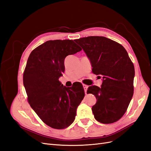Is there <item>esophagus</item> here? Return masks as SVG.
<instances>
[{
    "label": "esophagus",
    "instance_id": "1",
    "mask_svg": "<svg viewBox=\"0 0 151 151\" xmlns=\"http://www.w3.org/2000/svg\"><path fill=\"white\" fill-rule=\"evenodd\" d=\"M83 88H84L85 94H86L87 93V90H88V86L86 85V84H83Z\"/></svg>",
    "mask_w": 151,
    "mask_h": 151
}]
</instances>
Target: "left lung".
Here are the masks:
<instances>
[{"instance_id": "left-lung-1", "label": "left lung", "mask_w": 151, "mask_h": 151, "mask_svg": "<svg viewBox=\"0 0 151 151\" xmlns=\"http://www.w3.org/2000/svg\"><path fill=\"white\" fill-rule=\"evenodd\" d=\"M74 41L89 59L93 74L103 77L100 88L91 86L87 91L97 99L92 107L95 119L105 124L118 121L126 112L134 94L135 69L129 54L122 45L104 36Z\"/></svg>"}]
</instances>
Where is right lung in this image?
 <instances>
[{
  "instance_id": "obj_1",
  "label": "right lung",
  "mask_w": 151,
  "mask_h": 151,
  "mask_svg": "<svg viewBox=\"0 0 151 151\" xmlns=\"http://www.w3.org/2000/svg\"><path fill=\"white\" fill-rule=\"evenodd\" d=\"M81 50L73 40H49L33 50L27 61L23 84L28 102L40 119L53 129H65L74 122L84 97L81 83L67 88L58 80L65 71V57Z\"/></svg>"
}]
</instances>
